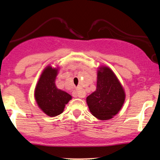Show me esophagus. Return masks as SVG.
I'll return each instance as SVG.
<instances>
[{
	"instance_id": "esophagus-1",
	"label": "esophagus",
	"mask_w": 160,
	"mask_h": 160,
	"mask_svg": "<svg viewBox=\"0 0 160 160\" xmlns=\"http://www.w3.org/2000/svg\"><path fill=\"white\" fill-rule=\"evenodd\" d=\"M72 96L74 97H80V98H82V97H85V93H84V92L81 89H78V90H75L72 92Z\"/></svg>"
}]
</instances>
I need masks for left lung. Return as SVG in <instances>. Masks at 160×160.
<instances>
[{
  "instance_id": "1",
  "label": "left lung",
  "mask_w": 160,
  "mask_h": 160,
  "mask_svg": "<svg viewBox=\"0 0 160 160\" xmlns=\"http://www.w3.org/2000/svg\"><path fill=\"white\" fill-rule=\"evenodd\" d=\"M125 92L117 78L107 67L100 68L97 72V90L87 97L90 112L100 120H108L122 107Z\"/></svg>"
}]
</instances>
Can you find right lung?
Instances as JSON below:
<instances>
[{
	"mask_svg": "<svg viewBox=\"0 0 160 160\" xmlns=\"http://www.w3.org/2000/svg\"><path fill=\"white\" fill-rule=\"evenodd\" d=\"M58 69L46 68L35 88L38 106L48 116H56L63 113L65 106L72 99L69 94L56 88L55 80Z\"/></svg>",
	"mask_w": 160,
	"mask_h": 160,
	"instance_id": "right-lung-1",
	"label": "right lung"
}]
</instances>
